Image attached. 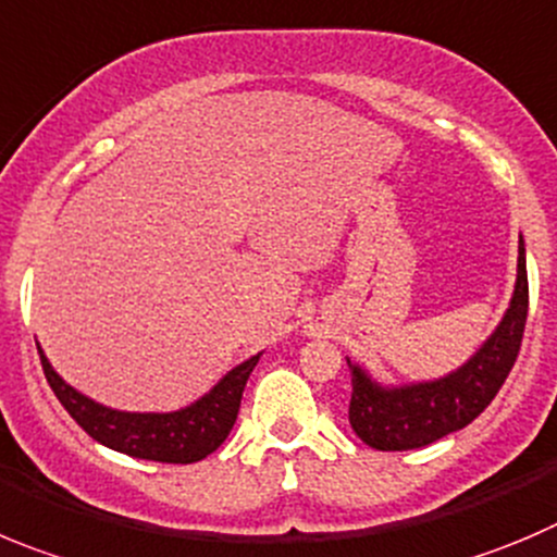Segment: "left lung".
I'll use <instances>...</instances> for the list:
<instances>
[{
  "mask_svg": "<svg viewBox=\"0 0 557 557\" xmlns=\"http://www.w3.org/2000/svg\"><path fill=\"white\" fill-rule=\"evenodd\" d=\"M528 321V267L519 236L517 283L511 302L492 335L450 373L425 382L387 384L346 357L351 368L349 423L376 450H414L465 429L490 407L522 346Z\"/></svg>",
  "mask_w": 557,
  "mask_h": 557,
  "instance_id": "8db88e82",
  "label": "left lung"
}]
</instances>
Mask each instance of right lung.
Masks as SVG:
<instances>
[{"instance_id": "1", "label": "right lung", "mask_w": 557, "mask_h": 557, "mask_svg": "<svg viewBox=\"0 0 557 557\" xmlns=\"http://www.w3.org/2000/svg\"><path fill=\"white\" fill-rule=\"evenodd\" d=\"M38 355L54 396L96 443L107 445L117 454L134 456V459L191 465V461H200L208 454H214L227 440L233 423H236L238 407H242V393L247 387L249 373L258 366L263 351L238 362L197 401L186 404L175 412H123V409L103 407V404L92 401L90 396L71 387L51 368L40 343Z\"/></svg>"}]
</instances>
